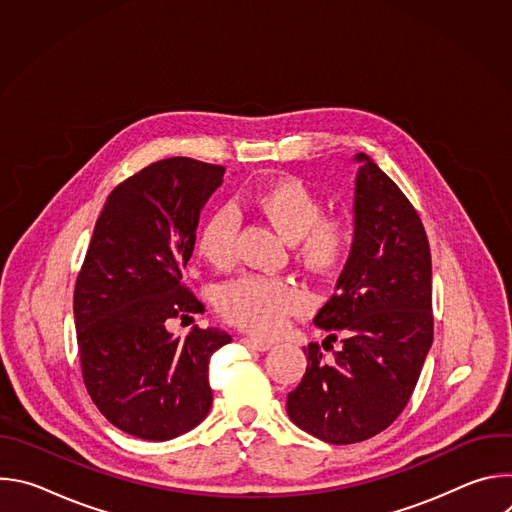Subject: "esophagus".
Segmentation results:
<instances>
[{
    "label": "esophagus",
    "mask_w": 512,
    "mask_h": 512,
    "mask_svg": "<svg viewBox=\"0 0 512 512\" xmlns=\"http://www.w3.org/2000/svg\"><path fill=\"white\" fill-rule=\"evenodd\" d=\"M243 344L251 350H259V352H265L269 350L273 344L267 342V340H261V338H243Z\"/></svg>",
    "instance_id": "34e87169"
}]
</instances>
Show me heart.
Listing matches in <instances>:
<instances>
[{"mask_svg": "<svg viewBox=\"0 0 512 512\" xmlns=\"http://www.w3.org/2000/svg\"><path fill=\"white\" fill-rule=\"evenodd\" d=\"M253 206L287 241H294L300 263L318 275L338 271L352 249L354 227L346 216H322L324 204L300 178H279L253 194ZM239 216L233 208L216 210L198 235V255L214 269H229L237 259ZM308 306L302 291L285 279L245 275L221 287V316L259 336L281 332L287 320Z\"/></svg>", "mask_w": 512, "mask_h": 512, "instance_id": "heart-1", "label": "heart"}]
</instances>
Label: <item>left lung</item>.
I'll list each match as a JSON object with an SVG mask.
<instances>
[{
    "label": "left lung",
    "instance_id": "1",
    "mask_svg": "<svg viewBox=\"0 0 512 512\" xmlns=\"http://www.w3.org/2000/svg\"><path fill=\"white\" fill-rule=\"evenodd\" d=\"M354 162L352 249L336 294L314 318L346 338L328 360L318 344L304 348L306 375L287 395L289 419L336 446L369 440L399 417L433 342L431 253L421 218L367 154Z\"/></svg>",
    "mask_w": 512,
    "mask_h": 512
}]
</instances>
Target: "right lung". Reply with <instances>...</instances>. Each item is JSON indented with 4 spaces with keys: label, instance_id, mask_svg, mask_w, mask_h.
Listing matches in <instances>:
<instances>
[{
    "label": "right lung",
    "instance_id": "add662e5",
    "mask_svg": "<svg viewBox=\"0 0 512 512\" xmlns=\"http://www.w3.org/2000/svg\"><path fill=\"white\" fill-rule=\"evenodd\" d=\"M225 168L168 158L121 182L107 198L77 277L75 326L87 391L121 431L166 442L210 411L208 360L233 338L166 324L204 306L182 283L200 210Z\"/></svg>",
    "mask_w": 512,
    "mask_h": 512
}]
</instances>
